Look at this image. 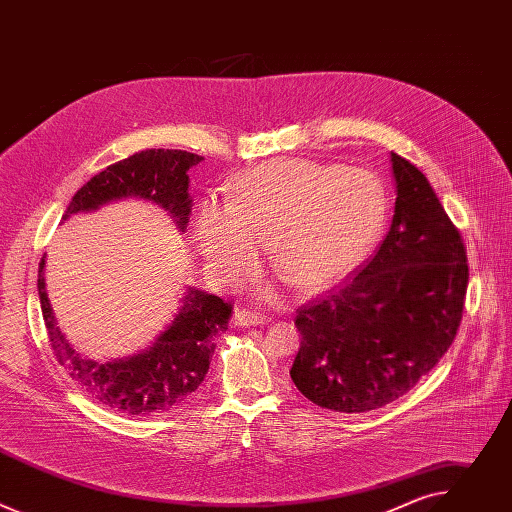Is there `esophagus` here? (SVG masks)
<instances>
[{
	"label": "esophagus",
	"instance_id": "esophagus-1",
	"mask_svg": "<svg viewBox=\"0 0 512 512\" xmlns=\"http://www.w3.org/2000/svg\"><path fill=\"white\" fill-rule=\"evenodd\" d=\"M265 316L255 312V310H235L231 322L235 326H243V328H249V326H259V324H265Z\"/></svg>",
	"mask_w": 512,
	"mask_h": 512
}]
</instances>
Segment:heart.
<instances>
[{
    "mask_svg": "<svg viewBox=\"0 0 512 512\" xmlns=\"http://www.w3.org/2000/svg\"><path fill=\"white\" fill-rule=\"evenodd\" d=\"M387 208L385 186L369 170L277 158L241 174L227 202L202 198L192 239L218 285L249 279L269 241L289 279L316 289L348 273L371 251ZM261 294L269 296V287Z\"/></svg>",
    "mask_w": 512,
    "mask_h": 512,
    "instance_id": "obj_1",
    "label": "heart"
}]
</instances>
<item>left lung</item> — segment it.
I'll return each mask as SVG.
<instances>
[{
	"label": "left lung",
	"mask_w": 512,
	"mask_h": 512,
	"mask_svg": "<svg viewBox=\"0 0 512 512\" xmlns=\"http://www.w3.org/2000/svg\"><path fill=\"white\" fill-rule=\"evenodd\" d=\"M395 214L377 255L300 310L291 381L312 403L367 413L403 397L456 338L466 249L427 178L391 152Z\"/></svg>",
	"instance_id": "1"
}]
</instances>
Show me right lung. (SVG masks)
<instances>
[{"label": "right lung", "instance_id": "obj_1", "mask_svg": "<svg viewBox=\"0 0 512 512\" xmlns=\"http://www.w3.org/2000/svg\"><path fill=\"white\" fill-rule=\"evenodd\" d=\"M204 158L182 150H145L93 176L68 202L62 221L79 212L135 198L168 212L184 235L190 223L192 196L188 170ZM46 255L38 271V296L50 346L60 367L83 393L123 415L145 417L168 411L190 397L206 377L212 338L229 322L231 306L214 294L188 285L178 312L154 340L127 356L95 360L68 342L54 316L46 289Z\"/></svg>", "mask_w": 512, "mask_h": 512}]
</instances>
